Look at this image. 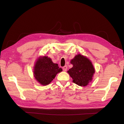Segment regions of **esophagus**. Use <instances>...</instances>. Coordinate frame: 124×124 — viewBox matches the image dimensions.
<instances>
[{
	"instance_id": "34e87169",
	"label": "esophagus",
	"mask_w": 124,
	"mask_h": 124,
	"mask_svg": "<svg viewBox=\"0 0 124 124\" xmlns=\"http://www.w3.org/2000/svg\"><path fill=\"white\" fill-rule=\"evenodd\" d=\"M62 69H63V70L64 71H66L67 70V67L66 66L63 67H62Z\"/></svg>"
}]
</instances>
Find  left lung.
Wrapping results in <instances>:
<instances>
[{"instance_id":"1","label":"left lung","mask_w":124,"mask_h":124,"mask_svg":"<svg viewBox=\"0 0 124 124\" xmlns=\"http://www.w3.org/2000/svg\"><path fill=\"white\" fill-rule=\"evenodd\" d=\"M72 68L68 72L72 78L73 82L78 86H86L93 80L95 70L91 61L84 56L77 55L71 60Z\"/></svg>"}]
</instances>
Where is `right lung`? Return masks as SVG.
<instances>
[{"label": "right lung", "mask_w": 124, "mask_h": 124, "mask_svg": "<svg viewBox=\"0 0 124 124\" xmlns=\"http://www.w3.org/2000/svg\"><path fill=\"white\" fill-rule=\"evenodd\" d=\"M57 63H54L47 56L39 57L36 62L33 74L36 80L42 85L49 84L56 74L62 71Z\"/></svg>", "instance_id": "obj_1"}]
</instances>
